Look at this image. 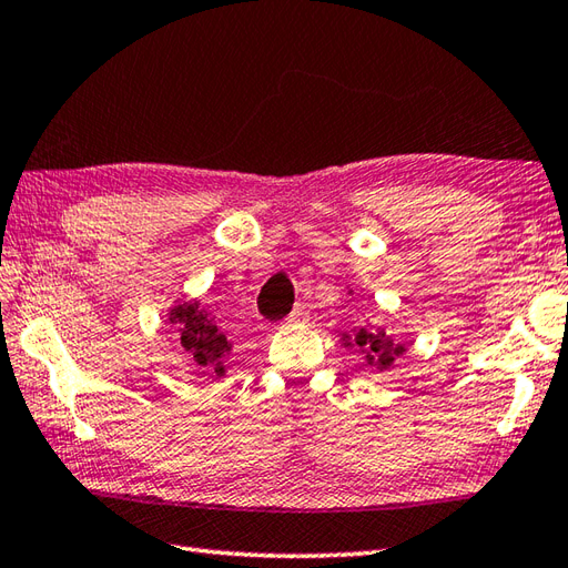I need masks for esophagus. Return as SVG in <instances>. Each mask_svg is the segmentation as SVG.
Returning <instances> with one entry per match:
<instances>
[{
    "mask_svg": "<svg viewBox=\"0 0 568 568\" xmlns=\"http://www.w3.org/2000/svg\"><path fill=\"white\" fill-rule=\"evenodd\" d=\"M308 318V313H306V308L304 306H296L292 313H288V318H286V323H292V325H298V323H304Z\"/></svg>",
    "mask_w": 568,
    "mask_h": 568,
    "instance_id": "1",
    "label": "esophagus"
}]
</instances>
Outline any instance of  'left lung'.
Returning <instances> with one entry per match:
<instances>
[{
    "label": "left lung",
    "instance_id": "1",
    "mask_svg": "<svg viewBox=\"0 0 568 568\" xmlns=\"http://www.w3.org/2000/svg\"><path fill=\"white\" fill-rule=\"evenodd\" d=\"M355 345L367 349V359L369 364L379 369H386L394 364L396 357H400L403 352H406V345H398L390 339L384 331H376V333H367L362 327L359 333H355Z\"/></svg>",
    "mask_w": 568,
    "mask_h": 568
}]
</instances>
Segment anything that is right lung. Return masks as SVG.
<instances>
[{
    "instance_id": "right-lung-1",
    "label": "right lung",
    "mask_w": 568,
    "mask_h": 568,
    "mask_svg": "<svg viewBox=\"0 0 568 568\" xmlns=\"http://www.w3.org/2000/svg\"><path fill=\"white\" fill-rule=\"evenodd\" d=\"M170 321L180 325V343L186 352H192L194 362L201 367H213L216 374H223V357L229 355V339L219 331V325L209 318V313L199 308V304L174 306Z\"/></svg>"
}]
</instances>
